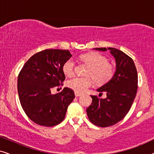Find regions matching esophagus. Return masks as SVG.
Masks as SVG:
<instances>
[{"mask_svg": "<svg viewBox=\"0 0 154 154\" xmlns=\"http://www.w3.org/2000/svg\"><path fill=\"white\" fill-rule=\"evenodd\" d=\"M81 95H82L81 93H79V92H75V97H80V96H81Z\"/></svg>", "mask_w": 154, "mask_h": 154, "instance_id": "34e87169", "label": "esophagus"}]
</instances>
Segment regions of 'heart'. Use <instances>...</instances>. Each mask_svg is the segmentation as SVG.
I'll return each mask as SVG.
<instances>
[{
	"label": "heart",
	"instance_id": "b5f03b06",
	"mask_svg": "<svg viewBox=\"0 0 154 154\" xmlns=\"http://www.w3.org/2000/svg\"><path fill=\"white\" fill-rule=\"evenodd\" d=\"M80 59L89 65L87 74L91 75L95 83L103 85L110 81L114 73L113 65L107 62V59L102 54L97 52L82 54ZM75 68V62L72 58L69 59L64 63L62 66L64 74L70 76L73 75ZM92 78L90 76H74L67 81V86L75 92L82 93L92 84Z\"/></svg>",
	"mask_w": 154,
	"mask_h": 154
}]
</instances>
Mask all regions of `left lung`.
<instances>
[{"label":"left lung","instance_id":"8db88e82","mask_svg":"<svg viewBox=\"0 0 154 154\" xmlns=\"http://www.w3.org/2000/svg\"><path fill=\"white\" fill-rule=\"evenodd\" d=\"M109 50L116 61V71L110 81L97 91L106 93L105 99L91 95L92 104L86 109L88 119L99 127L113 125L121 121L130 111L137 90V72L131 57L113 48H94Z\"/></svg>","mask_w":154,"mask_h":154}]
</instances>
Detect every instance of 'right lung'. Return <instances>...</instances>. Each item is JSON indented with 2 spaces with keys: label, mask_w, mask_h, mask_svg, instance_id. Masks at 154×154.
Masks as SVG:
<instances>
[{
  "label": "right lung",
  "mask_w": 154,
  "mask_h": 154,
  "mask_svg": "<svg viewBox=\"0 0 154 154\" xmlns=\"http://www.w3.org/2000/svg\"><path fill=\"white\" fill-rule=\"evenodd\" d=\"M71 56L68 50H43L29 58L19 74L21 105L27 116L38 125L51 127L60 123L75 98L69 88L57 94L51 93L52 88L65 80L62 66Z\"/></svg>",
  "instance_id": "1"
}]
</instances>
